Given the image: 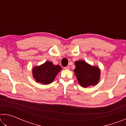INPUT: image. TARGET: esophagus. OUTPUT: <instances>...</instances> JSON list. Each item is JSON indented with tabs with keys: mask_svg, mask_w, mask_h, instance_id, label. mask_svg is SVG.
<instances>
[{
	"mask_svg": "<svg viewBox=\"0 0 126 126\" xmlns=\"http://www.w3.org/2000/svg\"><path fill=\"white\" fill-rule=\"evenodd\" d=\"M64 68V69H69L70 68V66L67 65V66H66V67H65Z\"/></svg>",
	"mask_w": 126,
	"mask_h": 126,
	"instance_id": "obj_1",
	"label": "esophagus"
}]
</instances>
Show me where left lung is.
Segmentation results:
<instances>
[{
	"label": "left lung",
	"instance_id": "obj_1",
	"mask_svg": "<svg viewBox=\"0 0 126 126\" xmlns=\"http://www.w3.org/2000/svg\"><path fill=\"white\" fill-rule=\"evenodd\" d=\"M74 63V73L81 86L86 88L98 83L101 73L99 68L89 65L84 61H78Z\"/></svg>",
	"mask_w": 126,
	"mask_h": 126
}]
</instances>
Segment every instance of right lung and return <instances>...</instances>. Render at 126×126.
<instances>
[{
  "label": "right lung",
  "instance_id": "obj_1",
  "mask_svg": "<svg viewBox=\"0 0 126 126\" xmlns=\"http://www.w3.org/2000/svg\"><path fill=\"white\" fill-rule=\"evenodd\" d=\"M61 70L62 68L59 65H55L53 63L47 61L42 65L33 68V76L37 82L43 84H49L54 80Z\"/></svg>",
  "mask_w": 126,
  "mask_h": 126
}]
</instances>
